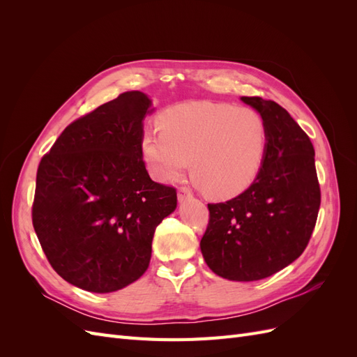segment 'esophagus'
I'll return each mask as SVG.
<instances>
[{
  "mask_svg": "<svg viewBox=\"0 0 357 357\" xmlns=\"http://www.w3.org/2000/svg\"><path fill=\"white\" fill-rule=\"evenodd\" d=\"M177 198H178V201H180V202H183V201H188L189 198H192V193H190V190H189V189H186V188H181V189L178 190V193H177Z\"/></svg>",
  "mask_w": 357,
  "mask_h": 357,
  "instance_id": "esophagus-1",
  "label": "esophagus"
}]
</instances>
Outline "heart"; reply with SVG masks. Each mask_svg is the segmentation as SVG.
<instances>
[{
    "label": "heart",
    "instance_id": "obj_1",
    "mask_svg": "<svg viewBox=\"0 0 357 357\" xmlns=\"http://www.w3.org/2000/svg\"><path fill=\"white\" fill-rule=\"evenodd\" d=\"M159 128H146L139 155L158 181L178 177L189 167L210 198L228 199L252 185L266 153L268 129L250 107L186 101L167 107Z\"/></svg>",
    "mask_w": 357,
    "mask_h": 357
}]
</instances>
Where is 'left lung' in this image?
I'll use <instances>...</instances> for the list:
<instances>
[{"instance_id":"8db88e82","label":"left lung","mask_w":357,"mask_h":357,"mask_svg":"<svg viewBox=\"0 0 357 357\" xmlns=\"http://www.w3.org/2000/svg\"><path fill=\"white\" fill-rule=\"evenodd\" d=\"M264 117L266 153L255 181L226 202L208 204L201 240L205 264L234 282H255L298 259L311 238L320 186L310 137L274 101L241 96Z\"/></svg>"}]
</instances>
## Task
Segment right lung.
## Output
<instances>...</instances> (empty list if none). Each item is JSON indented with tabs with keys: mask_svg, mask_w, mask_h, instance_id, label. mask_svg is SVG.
I'll return each mask as SVG.
<instances>
[{
	"mask_svg": "<svg viewBox=\"0 0 357 357\" xmlns=\"http://www.w3.org/2000/svg\"><path fill=\"white\" fill-rule=\"evenodd\" d=\"M139 91L70 123L43 156L32 225L52 268L95 294L123 289L150 264L156 226L177 207V192L150 178L139 155L147 113Z\"/></svg>",
	"mask_w": 357,
	"mask_h": 357,
	"instance_id": "1",
	"label": "right lung"
}]
</instances>
